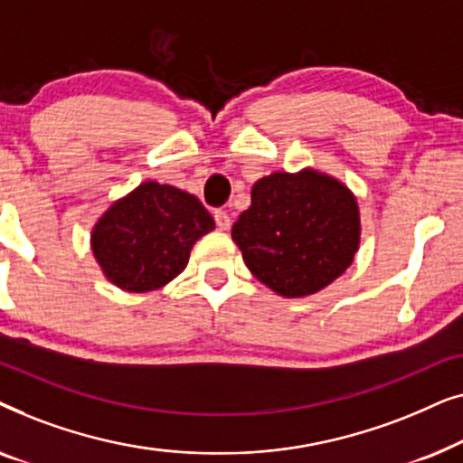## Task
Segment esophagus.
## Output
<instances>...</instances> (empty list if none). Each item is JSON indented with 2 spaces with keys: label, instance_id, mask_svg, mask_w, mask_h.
I'll return each mask as SVG.
<instances>
[{
  "label": "esophagus",
  "instance_id": "1",
  "mask_svg": "<svg viewBox=\"0 0 463 463\" xmlns=\"http://www.w3.org/2000/svg\"><path fill=\"white\" fill-rule=\"evenodd\" d=\"M213 217H214V223H217L219 230H230L232 219H230V214H227L225 211H214Z\"/></svg>",
  "mask_w": 463,
  "mask_h": 463
}]
</instances>
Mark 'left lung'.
I'll return each mask as SVG.
<instances>
[{"label":"left lung","instance_id":"1","mask_svg":"<svg viewBox=\"0 0 463 463\" xmlns=\"http://www.w3.org/2000/svg\"><path fill=\"white\" fill-rule=\"evenodd\" d=\"M244 263L282 297H303L339 278L358 250L354 195L331 176L274 173L252 185L249 211L232 227Z\"/></svg>","mask_w":463,"mask_h":463}]
</instances>
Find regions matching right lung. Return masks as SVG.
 <instances>
[{
	"instance_id": "1",
	"label": "right lung",
	"mask_w": 463,
	"mask_h": 463,
	"mask_svg": "<svg viewBox=\"0 0 463 463\" xmlns=\"http://www.w3.org/2000/svg\"><path fill=\"white\" fill-rule=\"evenodd\" d=\"M211 230V213L195 195L147 181L99 219L92 252L116 287L147 293L179 276L195 240Z\"/></svg>"
}]
</instances>
